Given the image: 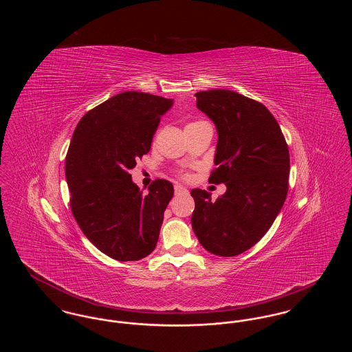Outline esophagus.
Returning a JSON list of instances; mask_svg holds the SVG:
<instances>
[{
  "mask_svg": "<svg viewBox=\"0 0 352 352\" xmlns=\"http://www.w3.org/2000/svg\"><path fill=\"white\" fill-rule=\"evenodd\" d=\"M174 191H175V194H187V188H184V187L179 186V184H177L174 187Z\"/></svg>",
  "mask_w": 352,
  "mask_h": 352,
  "instance_id": "obj_1",
  "label": "esophagus"
}]
</instances>
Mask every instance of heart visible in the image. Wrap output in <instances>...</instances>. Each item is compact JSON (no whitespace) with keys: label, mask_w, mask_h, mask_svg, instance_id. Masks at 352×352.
I'll return each instance as SVG.
<instances>
[{"label":"heart","mask_w":352,"mask_h":352,"mask_svg":"<svg viewBox=\"0 0 352 352\" xmlns=\"http://www.w3.org/2000/svg\"><path fill=\"white\" fill-rule=\"evenodd\" d=\"M191 124H197V122H190V124H188V125H191ZM184 177H187V175H184Z\"/></svg>","instance_id":"1"}]
</instances>
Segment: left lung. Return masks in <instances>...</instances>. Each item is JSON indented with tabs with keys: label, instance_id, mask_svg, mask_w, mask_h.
<instances>
[{
	"label": "left lung",
	"instance_id": "8db88e82",
	"mask_svg": "<svg viewBox=\"0 0 352 352\" xmlns=\"http://www.w3.org/2000/svg\"><path fill=\"white\" fill-rule=\"evenodd\" d=\"M197 107L218 131L215 168L208 182L226 194L194 188L192 230L204 250L223 257L252 248L268 232L284 206L290 158L276 118L258 101L230 89L195 94Z\"/></svg>",
	"mask_w": 352,
	"mask_h": 352
}]
</instances>
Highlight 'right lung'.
<instances>
[{"mask_svg": "<svg viewBox=\"0 0 352 352\" xmlns=\"http://www.w3.org/2000/svg\"><path fill=\"white\" fill-rule=\"evenodd\" d=\"M173 105L145 92L112 96L84 115L66 155L72 215L85 237L118 261L154 251L173 184L155 179L144 194L129 170L149 153L161 116Z\"/></svg>", "mask_w": 352, "mask_h": 352, "instance_id": "obj_1", "label": "right lung"}]
</instances>
